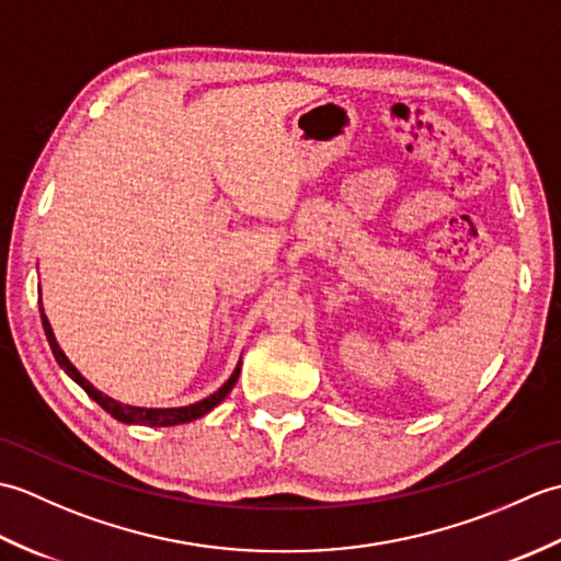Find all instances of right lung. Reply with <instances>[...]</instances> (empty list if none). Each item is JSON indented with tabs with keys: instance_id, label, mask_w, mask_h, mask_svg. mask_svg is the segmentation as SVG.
I'll return each mask as SVG.
<instances>
[{
	"instance_id": "obj_1",
	"label": "right lung",
	"mask_w": 561,
	"mask_h": 561,
	"mask_svg": "<svg viewBox=\"0 0 561 561\" xmlns=\"http://www.w3.org/2000/svg\"><path fill=\"white\" fill-rule=\"evenodd\" d=\"M38 304H41V301H38ZM41 320H43L45 337H47V342H50V350H53V354H55L57 364L62 366V371H65L71 380H75V383H79L83 390H87V396H89L91 400H96L105 412H108L111 416H115V420L123 422V424L175 426V424H185V422L199 420V416H205L207 412H211L226 396H229L231 388L236 386L238 374H241V362H238V366L233 368L231 378L226 380V383H224L217 392H211L209 398L199 400V402H195V404H185V408H135V404H125V402L113 400L111 396H103V392H101L99 388H93V386L89 383V380L77 371V366L67 359V354H65L62 350H59V344H57V340H55V332H53V328H50V320H47V316H45V311H43V304H41Z\"/></svg>"
}]
</instances>
